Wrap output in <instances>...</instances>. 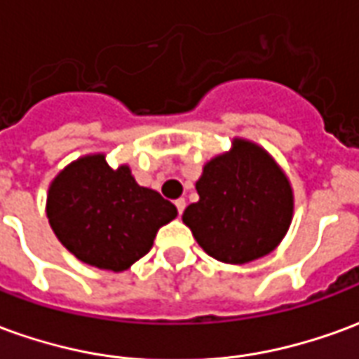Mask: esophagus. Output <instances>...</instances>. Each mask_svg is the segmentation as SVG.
I'll list each match as a JSON object with an SVG mask.
<instances>
[{
	"instance_id": "obj_1",
	"label": "esophagus",
	"mask_w": 359,
	"mask_h": 359,
	"mask_svg": "<svg viewBox=\"0 0 359 359\" xmlns=\"http://www.w3.org/2000/svg\"><path fill=\"white\" fill-rule=\"evenodd\" d=\"M175 205H177L179 213H182V211H184V208H187V200H184V198H179V200L175 202Z\"/></svg>"
}]
</instances>
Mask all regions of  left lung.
<instances>
[{"label":"left lung","instance_id":"8db88e82","mask_svg":"<svg viewBox=\"0 0 359 359\" xmlns=\"http://www.w3.org/2000/svg\"><path fill=\"white\" fill-rule=\"evenodd\" d=\"M200 200L182 213L202 250L217 262L250 264L277 248L294 217L292 184L267 149L233 138L196 182Z\"/></svg>","mask_w":359,"mask_h":359}]
</instances>
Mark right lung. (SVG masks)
Segmentation results:
<instances>
[{"instance_id": "1", "label": "right lung", "mask_w": 359, "mask_h": 359, "mask_svg": "<svg viewBox=\"0 0 359 359\" xmlns=\"http://www.w3.org/2000/svg\"><path fill=\"white\" fill-rule=\"evenodd\" d=\"M46 213L76 259L121 273L148 254L157 231L177 217V208L140 187L128 165L109 167L105 154H88L51 180Z\"/></svg>"}]
</instances>
